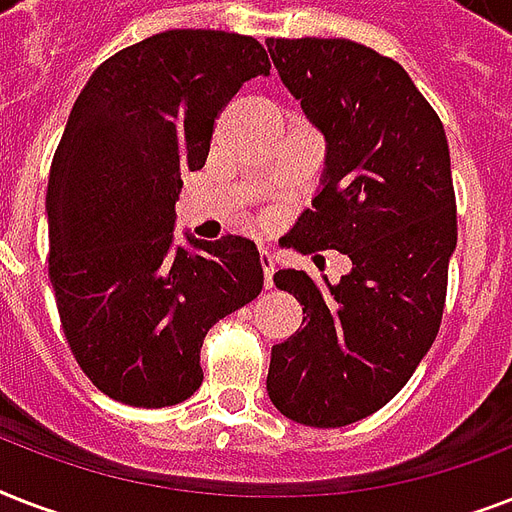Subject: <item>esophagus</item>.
<instances>
[{
  "mask_svg": "<svg viewBox=\"0 0 512 512\" xmlns=\"http://www.w3.org/2000/svg\"><path fill=\"white\" fill-rule=\"evenodd\" d=\"M257 260H260V268H263L265 289H271L273 287V255L268 252V249L260 247V255H257Z\"/></svg>",
  "mask_w": 512,
  "mask_h": 512,
  "instance_id": "1",
  "label": "esophagus"
}]
</instances>
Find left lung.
Wrapping results in <instances>:
<instances>
[{
	"mask_svg": "<svg viewBox=\"0 0 512 512\" xmlns=\"http://www.w3.org/2000/svg\"><path fill=\"white\" fill-rule=\"evenodd\" d=\"M281 82L324 135V170L292 228L297 252L337 249V284L279 268L303 329L273 345L268 396L284 417L342 428L404 388L438 335L457 247L449 143L396 60L350 39H268Z\"/></svg>",
	"mask_w": 512,
	"mask_h": 512,
	"instance_id": "obj_1",
	"label": "left lung"
}]
</instances>
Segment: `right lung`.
Wrapping results in <instances>:
<instances>
[{
  "instance_id": "obj_1",
  "label": "right lung",
  "mask_w": 512,
  "mask_h": 512,
  "mask_svg": "<svg viewBox=\"0 0 512 512\" xmlns=\"http://www.w3.org/2000/svg\"><path fill=\"white\" fill-rule=\"evenodd\" d=\"M268 74L252 36L175 28L108 58L71 108L47 183L50 281L71 353L114 401L191 398L207 332L263 289L249 239L177 244L175 201L215 116Z\"/></svg>"
}]
</instances>
